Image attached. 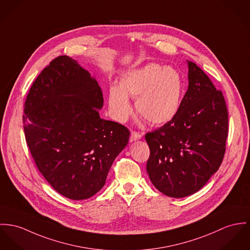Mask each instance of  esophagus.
<instances>
[{"mask_svg":"<svg viewBox=\"0 0 250 250\" xmlns=\"http://www.w3.org/2000/svg\"><path fill=\"white\" fill-rule=\"evenodd\" d=\"M140 139H142V134L141 133H139V132H135V131H132L131 132V134H130V139H129V141L132 143V142H135V141H138V140H140Z\"/></svg>","mask_w":250,"mask_h":250,"instance_id":"obj_1","label":"esophagus"}]
</instances>
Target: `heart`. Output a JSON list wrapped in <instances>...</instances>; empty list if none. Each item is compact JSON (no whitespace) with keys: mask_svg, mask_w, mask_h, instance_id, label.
<instances>
[{"mask_svg":"<svg viewBox=\"0 0 250 250\" xmlns=\"http://www.w3.org/2000/svg\"><path fill=\"white\" fill-rule=\"evenodd\" d=\"M184 92L181 73L169 66L147 63L124 73L119 86L108 89V106L112 117L125 122L131 113L128 98L136 99L137 112L154 125L170 122L177 115Z\"/></svg>","mask_w":250,"mask_h":250,"instance_id":"b5f03b06","label":"heart"}]
</instances>
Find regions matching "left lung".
<instances>
[{"label": "left lung", "instance_id": "left-lung-1", "mask_svg": "<svg viewBox=\"0 0 250 250\" xmlns=\"http://www.w3.org/2000/svg\"><path fill=\"white\" fill-rule=\"evenodd\" d=\"M188 88L172 120L146 134L150 149L146 171L165 195L184 198L200 190L224 159L229 114L222 91L188 61Z\"/></svg>", "mask_w": 250, "mask_h": 250}]
</instances>
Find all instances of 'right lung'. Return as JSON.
I'll return each mask as SVG.
<instances>
[{
	"mask_svg": "<svg viewBox=\"0 0 250 250\" xmlns=\"http://www.w3.org/2000/svg\"><path fill=\"white\" fill-rule=\"evenodd\" d=\"M95 78L77 61L59 56L33 83L22 116L25 140L39 171L61 195L85 200L102 189L129 130L102 119Z\"/></svg>",
	"mask_w": 250,
	"mask_h": 250,
	"instance_id": "obj_1",
	"label": "right lung"
}]
</instances>
